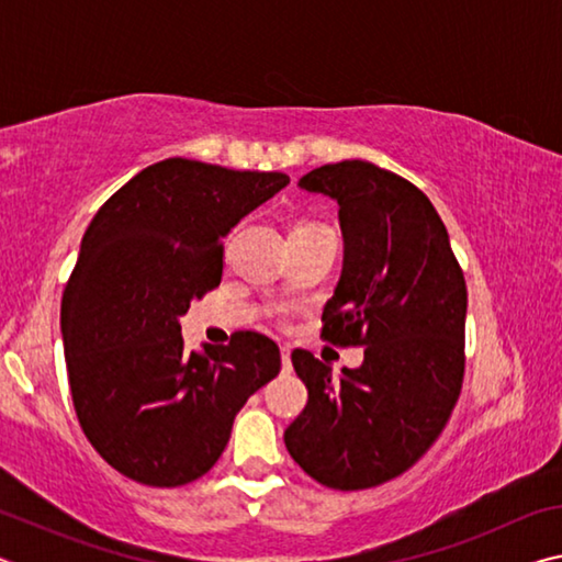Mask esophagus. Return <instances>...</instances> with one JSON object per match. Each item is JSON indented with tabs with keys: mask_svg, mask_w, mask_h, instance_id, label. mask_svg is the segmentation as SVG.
<instances>
[{
	"mask_svg": "<svg viewBox=\"0 0 562 562\" xmlns=\"http://www.w3.org/2000/svg\"><path fill=\"white\" fill-rule=\"evenodd\" d=\"M280 357H282V372L288 374L292 369V361H290V347H282L280 349Z\"/></svg>",
	"mask_w": 562,
	"mask_h": 562,
	"instance_id": "obj_1",
	"label": "esophagus"
}]
</instances>
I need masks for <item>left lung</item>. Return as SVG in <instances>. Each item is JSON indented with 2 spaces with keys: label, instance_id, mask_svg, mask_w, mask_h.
I'll return each mask as SVG.
<instances>
[{
  "label": "left lung",
  "instance_id": "1",
  "mask_svg": "<svg viewBox=\"0 0 562 562\" xmlns=\"http://www.w3.org/2000/svg\"><path fill=\"white\" fill-rule=\"evenodd\" d=\"M297 186L337 201L345 237L322 337L367 349L361 367L339 376L312 351H292L307 406L284 446L322 486L372 488L412 469L459 402L465 280L436 207L402 176L355 158L310 170Z\"/></svg>",
  "mask_w": 562,
  "mask_h": 562
}]
</instances>
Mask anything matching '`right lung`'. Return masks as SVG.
Listing matches in <instances>:
<instances>
[{
    "label": "right lung",
    "instance_id": "right-lung-1",
    "mask_svg": "<svg viewBox=\"0 0 562 562\" xmlns=\"http://www.w3.org/2000/svg\"><path fill=\"white\" fill-rule=\"evenodd\" d=\"M290 183L284 173L166 158L93 215L61 300L76 416L131 481L176 488L221 459L233 422L280 372L258 331L186 351L180 317L223 278V237Z\"/></svg>",
    "mask_w": 562,
    "mask_h": 562
}]
</instances>
